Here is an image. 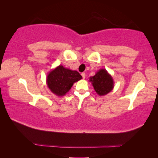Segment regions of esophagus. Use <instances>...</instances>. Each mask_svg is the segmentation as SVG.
I'll use <instances>...</instances> for the list:
<instances>
[{
  "label": "esophagus",
  "instance_id": "1",
  "mask_svg": "<svg viewBox=\"0 0 158 158\" xmlns=\"http://www.w3.org/2000/svg\"><path fill=\"white\" fill-rule=\"evenodd\" d=\"M82 78H83V79H85V72H83V73H82Z\"/></svg>",
  "mask_w": 158,
  "mask_h": 158
}]
</instances>
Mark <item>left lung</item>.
<instances>
[{
    "label": "left lung",
    "instance_id": "obj_1",
    "mask_svg": "<svg viewBox=\"0 0 158 158\" xmlns=\"http://www.w3.org/2000/svg\"><path fill=\"white\" fill-rule=\"evenodd\" d=\"M89 81L99 96L106 95L114 87V79L106 69H100L95 75L90 77Z\"/></svg>",
    "mask_w": 158,
    "mask_h": 158
}]
</instances>
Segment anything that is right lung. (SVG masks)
Here are the masks:
<instances>
[{
	"mask_svg": "<svg viewBox=\"0 0 158 158\" xmlns=\"http://www.w3.org/2000/svg\"><path fill=\"white\" fill-rule=\"evenodd\" d=\"M82 76L76 71L60 65L52 69L47 76V85L51 93L62 97L71 89L73 83L81 80Z\"/></svg>",
	"mask_w": 158,
	"mask_h": 158,
	"instance_id": "obj_1",
	"label": "right lung"
}]
</instances>
